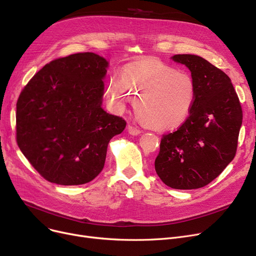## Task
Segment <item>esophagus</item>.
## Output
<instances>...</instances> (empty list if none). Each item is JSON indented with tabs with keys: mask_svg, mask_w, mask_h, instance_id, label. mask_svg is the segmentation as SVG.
Instances as JSON below:
<instances>
[{
	"mask_svg": "<svg viewBox=\"0 0 256 256\" xmlns=\"http://www.w3.org/2000/svg\"><path fill=\"white\" fill-rule=\"evenodd\" d=\"M128 132L130 135H132V136H138V135H140V134H141V130L138 128L132 126L130 124L128 126Z\"/></svg>",
	"mask_w": 256,
	"mask_h": 256,
	"instance_id": "1",
	"label": "esophagus"
}]
</instances>
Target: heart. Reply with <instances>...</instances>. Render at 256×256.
<instances>
[{"label":"heart","instance_id":"1","mask_svg":"<svg viewBox=\"0 0 256 256\" xmlns=\"http://www.w3.org/2000/svg\"><path fill=\"white\" fill-rule=\"evenodd\" d=\"M106 96L124 110L130 98L141 122L154 130H172L189 118L196 100L193 78L156 58H146L126 65L120 80L111 76Z\"/></svg>","mask_w":256,"mask_h":256}]
</instances>
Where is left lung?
Masks as SVG:
<instances>
[{"label":"left lung","mask_w":256,"mask_h":256,"mask_svg":"<svg viewBox=\"0 0 256 256\" xmlns=\"http://www.w3.org/2000/svg\"><path fill=\"white\" fill-rule=\"evenodd\" d=\"M186 65L196 84V100L186 122L164 135L154 168L162 182L178 190L202 188L234 160L243 113L225 72L196 55L171 57Z\"/></svg>","instance_id":"1"}]
</instances>
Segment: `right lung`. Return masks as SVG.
<instances>
[{
  "label": "right lung",
  "instance_id": "obj_1",
  "mask_svg": "<svg viewBox=\"0 0 256 256\" xmlns=\"http://www.w3.org/2000/svg\"><path fill=\"white\" fill-rule=\"evenodd\" d=\"M109 66L94 52H78L44 66L16 104V140L46 180L62 186L91 182L102 172L110 140L126 122L102 109Z\"/></svg>",
  "mask_w": 256,
  "mask_h": 256
}]
</instances>
